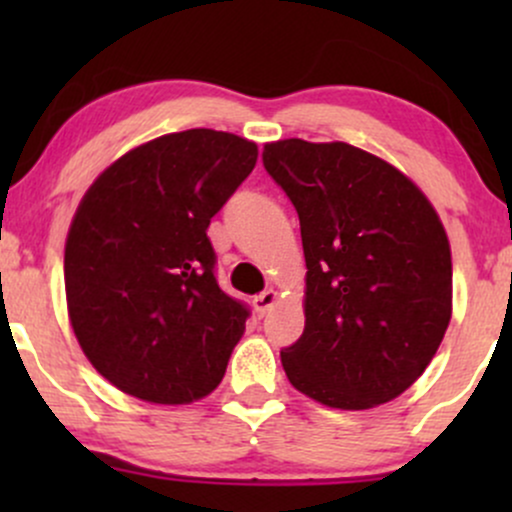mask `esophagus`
I'll return each instance as SVG.
<instances>
[{"label": "esophagus", "mask_w": 512, "mask_h": 512, "mask_svg": "<svg viewBox=\"0 0 512 512\" xmlns=\"http://www.w3.org/2000/svg\"><path fill=\"white\" fill-rule=\"evenodd\" d=\"M276 291L274 289H267V291H262V293H257L255 298H252V305H255V310H257V315H267L269 310H272V305L276 303Z\"/></svg>", "instance_id": "obj_1"}]
</instances>
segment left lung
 I'll use <instances>...</instances> for the list:
<instances>
[{"label":"left lung","mask_w":512,"mask_h":512,"mask_svg":"<svg viewBox=\"0 0 512 512\" xmlns=\"http://www.w3.org/2000/svg\"><path fill=\"white\" fill-rule=\"evenodd\" d=\"M262 163L298 211L305 330L286 378L332 409L402 395L436 356L452 315L450 243L424 192L344 142L264 144Z\"/></svg>","instance_id":"left-lung-1"}]
</instances>
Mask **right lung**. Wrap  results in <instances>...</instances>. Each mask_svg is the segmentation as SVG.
Segmentation results:
<instances>
[{"label": "right lung", "instance_id": "right-lung-1", "mask_svg": "<svg viewBox=\"0 0 512 512\" xmlns=\"http://www.w3.org/2000/svg\"><path fill=\"white\" fill-rule=\"evenodd\" d=\"M255 163L248 139L187 129L127 151L88 187L64 289L81 349L117 390L190 404L221 383L250 310L219 289L207 228Z\"/></svg>", "mask_w": 512, "mask_h": 512}]
</instances>
